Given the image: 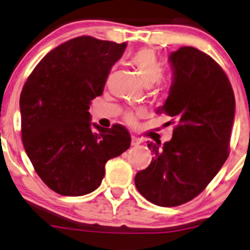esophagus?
<instances>
[{"label": "esophagus", "mask_w": 250, "mask_h": 250, "mask_svg": "<svg viewBox=\"0 0 250 250\" xmlns=\"http://www.w3.org/2000/svg\"><path fill=\"white\" fill-rule=\"evenodd\" d=\"M140 144H141V140L139 139V138L132 137V139H131L132 146H138V145H140Z\"/></svg>", "instance_id": "1"}]
</instances>
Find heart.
I'll return each instance as SVG.
<instances>
[{
  "instance_id": "heart-1",
  "label": "heart",
  "mask_w": 250,
  "mask_h": 250,
  "mask_svg": "<svg viewBox=\"0 0 250 250\" xmlns=\"http://www.w3.org/2000/svg\"><path fill=\"white\" fill-rule=\"evenodd\" d=\"M131 62L133 63L138 74H139L141 81L146 85H150L155 82H161V75L163 72L162 64L160 62L158 55L153 50L143 48V50L138 51L132 57ZM126 118L130 122H133L134 115L133 113H128Z\"/></svg>"
}]
</instances>
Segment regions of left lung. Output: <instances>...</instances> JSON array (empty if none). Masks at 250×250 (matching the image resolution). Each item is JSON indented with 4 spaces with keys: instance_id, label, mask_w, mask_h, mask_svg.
Wrapping results in <instances>:
<instances>
[{
    "instance_id": "obj_1",
    "label": "left lung",
    "mask_w": 250,
    "mask_h": 250,
    "mask_svg": "<svg viewBox=\"0 0 250 250\" xmlns=\"http://www.w3.org/2000/svg\"><path fill=\"white\" fill-rule=\"evenodd\" d=\"M172 83L156 112L176 120L172 138L148 143L154 156L135 175L147 200L165 208L190 202L213 180L229 156L235 98L223 68L210 55L184 46L169 55Z\"/></svg>"
}]
</instances>
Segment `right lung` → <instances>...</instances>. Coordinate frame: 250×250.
I'll return each instance as SVG.
<instances>
[{
  "instance_id": "1",
  "label": "right lung",
  "mask_w": 250,
  "mask_h": 250,
  "mask_svg": "<svg viewBox=\"0 0 250 250\" xmlns=\"http://www.w3.org/2000/svg\"><path fill=\"white\" fill-rule=\"evenodd\" d=\"M125 48L126 42L76 37L46 54L21 89L24 148L39 177L57 193L92 192L105 175V163L130 148L126 128L92 124L88 111Z\"/></svg>"
}]
</instances>
